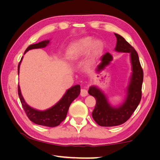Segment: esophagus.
Here are the masks:
<instances>
[{"mask_svg": "<svg viewBox=\"0 0 160 160\" xmlns=\"http://www.w3.org/2000/svg\"><path fill=\"white\" fill-rule=\"evenodd\" d=\"M88 95V91L86 89H81L80 92V96L82 97H85Z\"/></svg>", "mask_w": 160, "mask_h": 160, "instance_id": "obj_1", "label": "esophagus"}]
</instances>
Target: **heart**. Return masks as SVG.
I'll return each instance as SVG.
<instances>
[{"mask_svg":"<svg viewBox=\"0 0 160 160\" xmlns=\"http://www.w3.org/2000/svg\"><path fill=\"white\" fill-rule=\"evenodd\" d=\"M102 49V43L99 40H92L90 37L78 40L69 47L67 52V58L70 61H74L82 56L87 51L89 56L95 58L99 55Z\"/></svg>","mask_w":160,"mask_h":160,"instance_id":"1","label":"heart"}]
</instances>
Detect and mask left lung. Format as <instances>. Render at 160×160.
<instances>
[{
    "mask_svg": "<svg viewBox=\"0 0 160 160\" xmlns=\"http://www.w3.org/2000/svg\"><path fill=\"white\" fill-rule=\"evenodd\" d=\"M117 38L115 50L118 52L129 53L132 64V75L127 88V97L124 102L118 107H111L108 102L107 97L98 87L91 86L89 92L96 100V104L92 112V116L96 123L101 127H114L127 122L133 113L140 102L142 98V87L143 82V70L136 51L120 35L114 33ZM113 60L109 53L102 56V62L98 65L97 71L104 69Z\"/></svg>",
    "mask_w": 160,
    "mask_h": 160,
    "instance_id": "left-lung-1",
    "label": "left lung"
}]
</instances>
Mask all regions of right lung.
<instances>
[{
  "label": "right lung",
  "instance_id": "add662e5",
  "mask_svg": "<svg viewBox=\"0 0 160 160\" xmlns=\"http://www.w3.org/2000/svg\"><path fill=\"white\" fill-rule=\"evenodd\" d=\"M49 43V40H44V41L37 44L29 45L25 50V53L31 49L44 48L48 45ZM22 59V57L18 64V73H19L20 64L21 62ZM18 92L23 109L30 120L38 125L55 127L58 126L65 119L70 104L80 93V86L78 84V85L71 87L69 89L66 91L65 94L61 98L58 102L45 111H38L29 107L24 100L19 85L18 87Z\"/></svg>",
  "mask_w": 160,
  "mask_h": 160
}]
</instances>
